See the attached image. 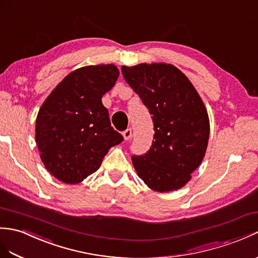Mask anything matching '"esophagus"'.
Here are the masks:
<instances>
[{
    "mask_svg": "<svg viewBox=\"0 0 258 258\" xmlns=\"http://www.w3.org/2000/svg\"><path fill=\"white\" fill-rule=\"evenodd\" d=\"M123 136H124L125 141H128V140L131 139V137H132V130H131V128L125 130V131L123 132Z\"/></svg>",
    "mask_w": 258,
    "mask_h": 258,
    "instance_id": "obj_1",
    "label": "esophagus"
}]
</instances>
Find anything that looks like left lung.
<instances>
[{"label": "left lung", "mask_w": 258, "mask_h": 258, "mask_svg": "<svg viewBox=\"0 0 258 258\" xmlns=\"http://www.w3.org/2000/svg\"><path fill=\"white\" fill-rule=\"evenodd\" d=\"M122 74L154 122L149 151L132 156L137 175L159 192L180 189L200 166L208 146L210 123L200 95L188 78L169 63L123 66Z\"/></svg>", "instance_id": "left-lung-1"}]
</instances>
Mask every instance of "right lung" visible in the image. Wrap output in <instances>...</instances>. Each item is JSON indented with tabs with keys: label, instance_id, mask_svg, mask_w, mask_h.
Listing matches in <instances>:
<instances>
[{
	"label": "right lung",
	"instance_id": "right-lung-1",
	"mask_svg": "<svg viewBox=\"0 0 258 258\" xmlns=\"http://www.w3.org/2000/svg\"><path fill=\"white\" fill-rule=\"evenodd\" d=\"M114 64L87 66L52 90L36 118V143L46 169L64 183L97 171L109 149L123 141L111 126L102 97L118 78Z\"/></svg>",
	"mask_w": 258,
	"mask_h": 258
}]
</instances>
